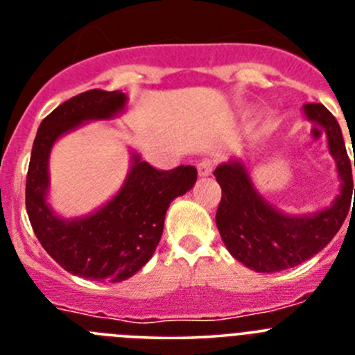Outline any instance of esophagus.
<instances>
[{
	"instance_id": "obj_1",
	"label": "esophagus",
	"mask_w": 355,
	"mask_h": 355,
	"mask_svg": "<svg viewBox=\"0 0 355 355\" xmlns=\"http://www.w3.org/2000/svg\"><path fill=\"white\" fill-rule=\"evenodd\" d=\"M213 162H209V159H202V162L197 165V172H199L200 178H206V175H209L213 172Z\"/></svg>"
}]
</instances>
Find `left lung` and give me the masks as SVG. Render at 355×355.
Here are the masks:
<instances>
[{"mask_svg": "<svg viewBox=\"0 0 355 355\" xmlns=\"http://www.w3.org/2000/svg\"><path fill=\"white\" fill-rule=\"evenodd\" d=\"M304 117L324 128L336 162L340 193L331 206L302 215L284 213L258 192L241 158H231L213 172L222 188L215 216L222 241L234 259L259 274L293 268L318 254L343 225L352 190L355 197L350 159L334 115L324 105L311 103L304 106Z\"/></svg>", "mask_w": 355, "mask_h": 355, "instance_id": "8db88e82", "label": "left lung"}]
</instances>
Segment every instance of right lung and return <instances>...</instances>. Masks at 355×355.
<instances>
[{"mask_svg":"<svg viewBox=\"0 0 355 355\" xmlns=\"http://www.w3.org/2000/svg\"><path fill=\"white\" fill-rule=\"evenodd\" d=\"M128 105L121 90H87L40 122L26 175V211L40 245L62 268L90 281H126L153 258L165 213L197 181L196 167L156 171L131 149L126 180L105 205L81 216H60L48 202L49 156L56 140L87 122L112 121Z\"/></svg>","mask_w":355,"mask_h":355,"instance_id":"obj_1","label":"right lung"}]
</instances>
